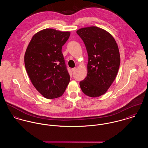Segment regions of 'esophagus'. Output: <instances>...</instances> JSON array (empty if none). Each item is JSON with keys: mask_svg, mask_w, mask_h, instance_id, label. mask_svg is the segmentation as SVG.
<instances>
[{"mask_svg": "<svg viewBox=\"0 0 148 148\" xmlns=\"http://www.w3.org/2000/svg\"><path fill=\"white\" fill-rule=\"evenodd\" d=\"M72 71L73 72H75V71H76V68H72Z\"/></svg>", "mask_w": 148, "mask_h": 148, "instance_id": "esophagus-1", "label": "esophagus"}]
</instances>
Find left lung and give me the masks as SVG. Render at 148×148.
Returning a JSON list of instances; mask_svg holds the SVG:
<instances>
[{
  "label": "left lung",
  "instance_id": "8db88e82",
  "mask_svg": "<svg viewBox=\"0 0 148 148\" xmlns=\"http://www.w3.org/2000/svg\"><path fill=\"white\" fill-rule=\"evenodd\" d=\"M88 55V74L80 82L82 92L91 97L105 94L117 75L121 63L118 45L107 31L97 27L79 29Z\"/></svg>",
  "mask_w": 148,
  "mask_h": 148
}]
</instances>
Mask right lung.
Wrapping results in <instances>:
<instances>
[{
    "instance_id": "right-lung-1",
    "label": "right lung",
    "mask_w": 148,
    "mask_h": 148,
    "mask_svg": "<svg viewBox=\"0 0 148 148\" xmlns=\"http://www.w3.org/2000/svg\"><path fill=\"white\" fill-rule=\"evenodd\" d=\"M69 32L45 29L35 34L24 56L27 73L35 88L45 98L62 96L70 81L62 53Z\"/></svg>"
}]
</instances>
